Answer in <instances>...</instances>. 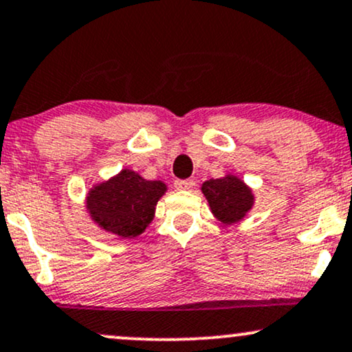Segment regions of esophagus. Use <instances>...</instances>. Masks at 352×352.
Returning <instances> with one entry per match:
<instances>
[{
  "mask_svg": "<svg viewBox=\"0 0 352 352\" xmlns=\"http://www.w3.org/2000/svg\"><path fill=\"white\" fill-rule=\"evenodd\" d=\"M194 186L192 179H177L175 181V188L177 190H189Z\"/></svg>",
  "mask_w": 352,
  "mask_h": 352,
  "instance_id": "obj_1",
  "label": "esophagus"
}]
</instances>
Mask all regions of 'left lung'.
<instances>
[{
  "mask_svg": "<svg viewBox=\"0 0 352 352\" xmlns=\"http://www.w3.org/2000/svg\"><path fill=\"white\" fill-rule=\"evenodd\" d=\"M201 190L209 202L212 215L227 227L241 222L256 201L253 189L233 173L206 181Z\"/></svg>",
  "mask_w": 352,
  "mask_h": 352,
  "instance_id": "obj_1",
  "label": "left lung"
}]
</instances>
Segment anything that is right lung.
<instances>
[{"instance_id":"add662e5","label":"right lung","mask_w":352,"mask_h":352,"mask_svg":"<svg viewBox=\"0 0 352 352\" xmlns=\"http://www.w3.org/2000/svg\"><path fill=\"white\" fill-rule=\"evenodd\" d=\"M166 190L163 181L145 179L133 169L124 168L88 190L86 212L104 232L130 240L151 223L156 204Z\"/></svg>"}]
</instances>
